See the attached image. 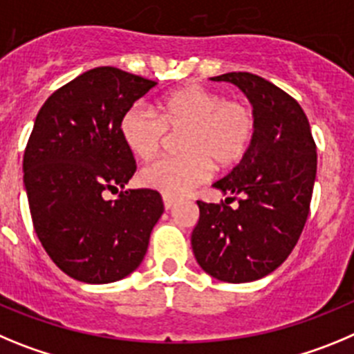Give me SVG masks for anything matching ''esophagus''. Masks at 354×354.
I'll use <instances>...</instances> for the list:
<instances>
[{
  "mask_svg": "<svg viewBox=\"0 0 354 354\" xmlns=\"http://www.w3.org/2000/svg\"><path fill=\"white\" fill-rule=\"evenodd\" d=\"M174 205H176V199H174V197L164 196V208L165 209H171Z\"/></svg>",
  "mask_w": 354,
  "mask_h": 354,
  "instance_id": "1",
  "label": "esophagus"
}]
</instances>
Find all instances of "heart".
<instances>
[{"instance_id":"obj_1","label":"heart","mask_w":354,"mask_h":354,"mask_svg":"<svg viewBox=\"0 0 354 354\" xmlns=\"http://www.w3.org/2000/svg\"><path fill=\"white\" fill-rule=\"evenodd\" d=\"M180 133L183 151L148 165L141 183L164 196H187L205 183L216 167H232L247 155L256 136V116L247 102L224 100L201 86H183L165 93L155 111L142 104L129 107L120 122L127 148L141 160L157 157L169 132Z\"/></svg>"}]
</instances>
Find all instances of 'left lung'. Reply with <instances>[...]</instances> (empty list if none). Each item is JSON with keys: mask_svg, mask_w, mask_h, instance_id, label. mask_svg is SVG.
Segmentation results:
<instances>
[{"mask_svg": "<svg viewBox=\"0 0 354 354\" xmlns=\"http://www.w3.org/2000/svg\"><path fill=\"white\" fill-rule=\"evenodd\" d=\"M212 81L238 86L254 107L256 136L240 164L213 187L232 194L203 203L192 250L208 275L231 282L263 279L288 259L310 208L317 153L300 104L266 79L229 72ZM234 198V209L228 203Z\"/></svg>", "mask_w": 354, "mask_h": 354, "instance_id": "obj_1", "label": "left lung"}]
</instances>
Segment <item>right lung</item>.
I'll return each instance as SVG.
<instances>
[{"label":"right lung","mask_w":354,"mask_h":354,"mask_svg":"<svg viewBox=\"0 0 354 354\" xmlns=\"http://www.w3.org/2000/svg\"><path fill=\"white\" fill-rule=\"evenodd\" d=\"M155 84L98 66L54 91L35 120L22 158L35 232L54 264L86 284L138 268L164 213L157 190H123L136 160L120 122ZM109 192L120 196L107 201Z\"/></svg>","instance_id":"obj_1"}]
</instances>
